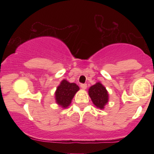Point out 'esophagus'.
<instances>
[{
    "label": "esophagus",
    "instance_id": "34e87169",
    "mask_svg": "<svg viewBox=\"0 0 154 154\" xmlns=\"http://www.w3.org/2000/svg\"><path fill=\"white\" fill-rule=\"evenodd\" d=\"M80 87L82 90H85L87 88V84H81Z\"/></svg>",
    "mask_w": 154,
    "mask_h": 154
}]
</instances>
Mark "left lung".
<instances>
[{
  "instance_id": "left-lung-1",
  "label": "left lung",
  "mask_w": 154,
  "mask_h": 154,
  "mask_svg": "<svg viewBox=\"0 0 154 154\" xmlns=\"http://www.w3.org/2000/svg\"><path fill=\"white\" fill-rule=\"evenodd\" d=\"M88 94L92 101L97 108L103 109L109 101V93L107 90L100 82H97L88 90Z\"/></svg>"
}]
</instances>
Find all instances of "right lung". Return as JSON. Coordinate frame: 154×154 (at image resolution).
<instances>
[{
	"instance_id": "obj_1",
	"label": "right lung",
	"mask_w": 154,
	"mask_h": 154,
	"mask_svg": "<svg viewBox=\"0 0 154 154\" xmlns=\"http://www.w3.org/2000/svg\"><path fill=\"white\" fill-rule=\"evenodd\" d=\"M79 90L78 85L75 83H70L66 79H63L57 87L55 93L56 103L62 108H67L71 103L75 93Z\"/></svg>"
}]
</instances>
